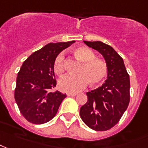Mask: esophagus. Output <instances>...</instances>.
<instances>
[{
	"instance_id": "esophagus-1",
	"label": "esophagus",
	"mask_w": 148,
	"mask_h": 148,
	"mask_svg": "<svg viewBox=\"0 0 148 148\" xmlns=\"http://www.w3.org/2000/svg\"><path fill=\"white\" fill-rule=\"evenodd\" d=\"M67 96H76V95H77V94H76V93H67Z\"/></svg>"
}]
</instances>
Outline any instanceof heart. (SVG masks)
<instances>
[{"mask_svg": "<svg viewBox=\"0 0 148 148\" xmlns=\"http://www.w3.org/2000/svg\"><path fill=\"white\" fill-rule=\"evenodd\" d=\"M72 53L81 62L77 75H67L58 81V87L63 92L77 93L86 88L88 83L95 86L101 83L108 75V66L105 61L95 58V53L86 46L72 49ZM53 70L58 75L64 72V55L59 53L54 59Z\"/></svg>", "mask_w": 148, "mask_h": 148, "instance_id": "1", "label": "heart"}]
</instances>
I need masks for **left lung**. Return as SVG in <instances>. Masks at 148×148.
Returning <instances> with one entry per match:
<instances>
[{"label": "left lung", "instance_id": "obj_1", "mask_svg": "<svg viewBox=\"0 0 148 148\" xmlns=\"http://www.w3.org/2000/svg\"><path fill=\"white\" fill-rule=\"evenodd\" d=\"M84 43L99 51L108 66L105 83L96 90L87 92L88 100L80 109V116L88 127L105 131L116 125L130 103V76L123 58L112 46L102 41Z\"/></svg>", "mask_w": 148, "mask_h": 148}]
</instances>
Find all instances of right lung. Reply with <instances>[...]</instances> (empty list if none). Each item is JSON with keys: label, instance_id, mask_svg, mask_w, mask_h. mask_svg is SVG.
<instances>
[{"label": "right lung", "instance_id": "obj_1", "mask_svg": "<svg viewBox=\"0 0 148 148\" xmlns=\"http://www.w3.org/2000/svg\"><path fill=\"white\" fill-rule=\"evenodd\" d=\"M75 41L49 43L23 62L18 73L14 99L21 114L32 124H44L52 120L66 94L58 90L53 62L58 54Z\"/></svg>", "mask_w": 148, "mask_h": 148}]
</instances>
